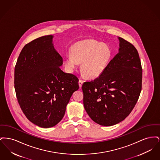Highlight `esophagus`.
Segmentation results:
<instances>
[{
    "instance_id": "esophagus-1",
    "label": "esophagus",
    "mask_w": 160,
    "mask_h": 160,
    "mask_svg": "<svg viewBox=\"0 0 160 160\" xmlns=\"http://www.w3.org/2000/svg\"><path fill=\"white\" fill-rule=\"evenodd\" d=\"M83 83V80H79V82H78V84H79V87H80V88H81V87H82V86Z\"/></svg>"
}]
</instances>
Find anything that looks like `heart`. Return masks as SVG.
Segmentation results:
<instances>
[{"mask_svg": "<svg viewBox=\"0 0 160 160\" xmlns=\"http://www.w3.org/2000/svg\"><path fill=\"white\" fill-rule=\"evenodd\" d=\"M111 52L107 46L93 40H84L74 44L71 55L68 56L65 65L70 72H73L82 63L83 74L89 78L101 75L110 59Z\"/></svg>", "mask_w": 160, "mask_h": 160, "instance_id": "b5f03b06", "label": "heart"}]
</instances>
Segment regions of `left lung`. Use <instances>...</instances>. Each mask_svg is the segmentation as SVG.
Masks as SVG:
<instances>
[{"mask_svg":"<svg viewBox=\"0 0 160 160\" xmlns=\"http://www.w3.org/2000/svg\"><path fill=\"white\" fill-rule=\"evenodd\" d=\"M118 39V53L101 75L82 87L86 112L92 121L106 127L129 115L142 91V68L137 49L123 38Z\"/></svg>","mask_w":160,"mask_h":160,"instance_id":"left-lung-1","label":"left lung"}]
</instances>
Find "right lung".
Segmentation results:
<instances>
[{"mask_svg": "<svg viewBox=\"0 0 160 160\" xmlns=\"http://www.w3.org/2000/svg\"><path fill=\"white\" fill-rule=\"evenodd\" d=\"M53 35L37 38L23 47L17 61L14 87L18 102L32 123L41 128L57 125L78 88V78L61 70L63 59Z\"/></svg>", "mask_w": 160, "mask_h": 160, "instance_id": "obj_1", "label": "right lung"}]
</instances>
